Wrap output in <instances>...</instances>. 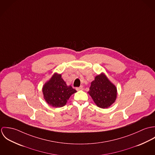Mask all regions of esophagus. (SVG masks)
<instances>
[{
	"label": "esophagus",
	"instance_id": "obj_1",
	"mask_svg": "<svg viewBox=\"0 0 155 155\" xmlns=\"http://www.w3.org/2000/svg\"><path fill=\"white\" fill-rule=\"evenodd\" d=\"M83 87L82 86H81V87H78V88H76V89L77 90V91H79V90H82L83 89Z\"/></svg>",
	"mask_w": 155,
	"mask_h": 155
}]
</instances>
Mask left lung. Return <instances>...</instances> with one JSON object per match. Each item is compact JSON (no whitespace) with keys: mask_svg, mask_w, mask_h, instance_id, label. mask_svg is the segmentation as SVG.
Wrapping results in <instances>:
<instances>
[{"mask_svg":"<svg viewBox=\"0 0 155 155\" xmlns=\"http://www.w3.org/2000/svg\"><path fill=\"white\" fill-rule=\"evenodd\" d=\"M88 92L96 105L103 109L109 107L117 97L116 87L104 73L95 76Z\"/></svg>","mask_w":155,"mask_h":155,"instance_id":"obj_1","label":"left lung"}]
</instances>
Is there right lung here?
Listing matches in <instances>:
<instances>
[{
	"mask_svg": "<svg viewBox=\"0 0 155 155\" xmlns=\"http://www.w3.org/2000/svg\"><path fill=\"white\" fill-rule=\"evenodd\" d=\"M42 92L45 100L53 107H61L66 104L70 97L76 92L70 85L67 86L61 74L55 73L45 84Z\"/></svg>",
	"mask_w": 155,
	"mask_h": 155,
	"instance_id": "right-lung-1",
	"label": "right lung"
}]
</instances>
